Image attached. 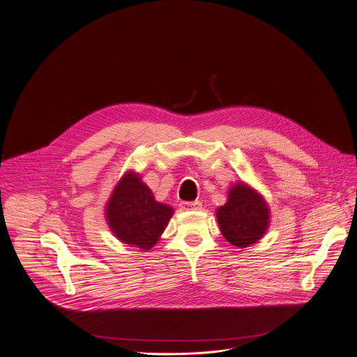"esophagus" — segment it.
I'll use <instances>...</instances> for the list:
<instances>
[{
	"label": "esophagus",
	"instance_id": "esophagus-1",
	"mask_svg": "<svg viewBox=\"0 0 357 357\" xmlns=\"http://www.w3.org/2000/svg\"><path fill=\"white\" fill-rule=\"evenodd\" d=\"M181 208L183 211H199L202 208V204L199 201H193V202H182Z\"/></svg>",
	"mask_w": 357,
	"mask_h": 357
}]
</instances>
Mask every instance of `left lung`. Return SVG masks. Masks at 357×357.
<instances>
[{
  "mask_svg": "<svg viewBox=\"0 0 357 357\" xmlns=\"http://www.w3.org/2000/svg\"><path fill=\"white\" fill-rule=\"evenodd\" d=\"M216 219L223 238L245 249L269 229L271 209L261 193L241 181L229 188L228 201L216 209Z\"/></svg>",
  "mask_w": 357,
  "mask_h": 357,
  "instance_id": "1",
  "label": "left lung"
}]
</instances>
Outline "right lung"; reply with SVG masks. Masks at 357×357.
Instances as JSON below:
<instances>
[{
	"instance_id": "1",
	"label": "right lung",
	"mask_w": 357,
	"mask_h": 357,
	"mask_svg": "<svg viewBox=\"0 0 357 357\" xmlns=\"http://www.w3.org/2000/svg\"><path fill=\"white\" fill-rule=\"evenodd\" d=\"M174 208L158 202L135 171H126L105 205V220L114 236L142 250L153 248L164 234Z\"/></svg>"
}]
</instances>
